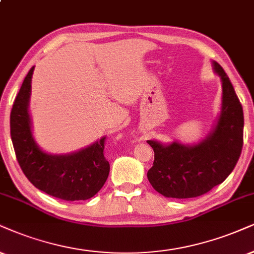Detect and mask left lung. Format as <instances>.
I'll list each match as a JSON object with an SVG mask.
<instances>
[{
    "mask_svg": "<svg viewBox=\"0 0 254 254\" xmlns=\"http://www.w3.org/2000/svg\"><path fill=\"white\" fill-rule=\"evenodd\" d=\"M213 66L223 82V107L213 132L193 146L177 142L163 146L147 140L155 152L147 179L157 192L168 198H194L207 193L229 177L242 153V103L224 69L217 62Z\"/></svg>",
    "mask_w": 254,
    "mask_h": 254,
    "instance_id": "obj_1",
    "label": "left lung"
}]
</instances>
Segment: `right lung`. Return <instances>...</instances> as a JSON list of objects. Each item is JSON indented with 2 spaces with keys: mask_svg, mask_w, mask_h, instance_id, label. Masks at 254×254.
I'll use <instances>...</instances> for the list:
<instances>
[{
  "mask_svg": "<svg viewBox=\"0 0 254 254\" xmlns=\"http://www.w3.org/2000/svg\"><path fill=\"white\" fill-rule=\"evenodd\" d=\"M29 70L10 112V136L16 158L29 182L38 190L63 200H86L107 182L110 164L104 157L103 137L84 150L66 156H51L38 149L31 136L28 102L31 76Z\"/></svg>",
  "mask_w": 254,
  "mask_h": 254,
  "instance_id": "right-lung-1",
  "label": "right lung"
}]
</instances>
